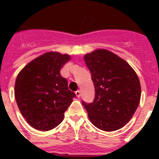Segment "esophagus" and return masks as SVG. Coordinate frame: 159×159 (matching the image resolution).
Instances as JSON below:
<instances>
[{
  "label": "esophagus",
  "mask_w": 159,
  "mask_h": 159,
  "mask_svg": "<svg viewBox=\"0 0 159 159\" xmlns=\"http://www.w3.org/2000/svg\"><path fill=\"white\" fill-rule=\"evenodd\" d=\"M75 95H76V97H78V98H80V91H76L75 92Z\"/></svg>",
  "instance_id": "1"
}]
</instances>
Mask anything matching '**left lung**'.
<instances>
[{
	"label": "left lung",
	"instance_id": "left-lung-1",
	"mask_svg": "<svg viewBox=\"0 0 159 159\" xmlns=\"http://www.w3.org/2000/svg\"><path fill=\"white\" fill-rule=\"evenodd\" d=\"M95 87V99L83 102L91 123L103 131L127 124L141 98L139 79L130 64L115 53L99 48L84 57Z\"/></svg>",
	"mask_w": 159,
	"mask_h": 159
}]
</instances>
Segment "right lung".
I'll use <instances>...</instances> for the list:
<instances>
[{
	"instance_id": "obj_1",
	"label": "right lung",
	"mask_w": 159,
	"mask_h": 159,
	"mask_svg": "<svg viewBox=\"0 0 159 159\" xmlns=\"http://www.w3.org/2000/svg\"><path fill=\"white\" fill-rule=\"evenodd\" d=\"M70 60L68 54L48 52L30 61L18 73L15 99L23 117L36 130L48 131L57 127L75 97L60 72Z\"/></svg>"
}]
</instances>
